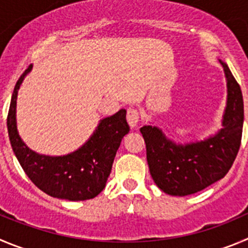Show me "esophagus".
Returning <instances> with one entry per match:
<instances>
[{"label": "esophagus", "mask_w": 248, "mask_h": 248, "mask_svg": "<svg viewBox=\"0 0 248 248\" xmlns=\"http://www.w3.org/2000/svg\"><path fill=\"white\" fill-rule=\"evenodd\" d=\"M140 121V111L135 108H129L127 110V122H128L129 126L132 128H135V127L138 126Z\"/></svg>", "instance_id": "obj_1"}]
</instances>
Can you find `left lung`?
<instances>
[{
  "mask_svg": "<svg viewBox=\"0 0 248 248\" xmlns=\"http://www.w3.org/2000/svg\"><path fill=\"white\" fill-rule=\"evenodd\" d=\"M228 101L223 128L213 137L191 144H175L156 127L140 128L147 148L150 175L156 186L171 196H188L202 191L225 176L239 153L244 124L241 88L228 64Z\"/></svg>",
  "mask_w": 248,
  "mask_h": 248,
  "instance_id": "left-lung-1",
  "label": "left lung"
}]
</instances>
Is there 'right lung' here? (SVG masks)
Returning a JSON list of instances; mask_svg holds the SVG:
<instances>
[{"instance_id": "add662e5", "label": "right lung", "mask_w": 248, "mask_h": 248, "mask_svg": "<svg viewBox=\"0 0 248 248\" xmlns=\"http://www.w3.org/2000/svg\"><path fill=\"white\" fill-rule=\"evenodd\" d=\"M30 69L31 64L16 84L7 116L13 152L28 177L46 194L68 201L92 200L105 187L122 138L129 132L126 110L121 108L112 116L101 120L90 140L72 154L40 155L30 150L20 140L16 124L18 89Z\"/></svg>"}]
</instances>
